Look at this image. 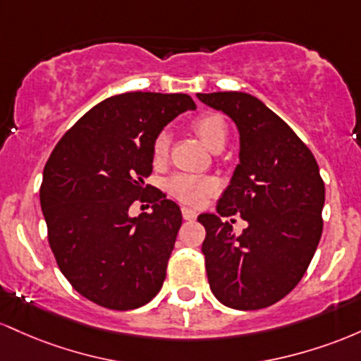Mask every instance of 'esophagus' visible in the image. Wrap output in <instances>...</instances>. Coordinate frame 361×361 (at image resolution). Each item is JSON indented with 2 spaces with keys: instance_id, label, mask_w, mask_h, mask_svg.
<instances>
[{
  "instance_id": "1",
  "label": "esophagus",
  "mask_w": 361,
  "mask_h": 361,
  "mask_svg": "<svg viewBox=\"0 0 361 361\" xmlns=\"http://www.w3.org/2000/svg\"><path fill=\"white\" fill-rule=\"evenodd\" d=\"M196 212H194V209H191V208H182V218H184V220H188V221H192V220H196Z\"/></svg>"
}]
</instances>
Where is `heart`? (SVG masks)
<instances>
[{
    "label": "heart",
    "mask_w": 361,
    "mask_h": 361,
    "mask_svg": "<svg viewBox=\"0 0 361 361\" xmlns=\"http://www.w3.org/2000/svg\"><path fill=\"white\" fill-rule=\"evenodd\" d=\"M192 129L202 143L213 152H220L228 140V123L218 112H206L192 121ZM152 155L155 161H164L169 155V135L159 133L152 143ZM170 196L189 206H201L209 196L220 191V182L214 177L192 176V173H176L167 182Z\"/></svg>",
    "instance_id": "heart-1"
}]
</instances>
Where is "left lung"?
I'll return each mask as SVG.
<instances>
[{
	"label": "left lung",
	"instance_id": "1",
	"mask_svg": "<svg viewBox=\"0 0 361 361\" xmlns=\"http://www.w3.org/2000/svg\"><path fill=\"white\" fill-rule=\"evenodd\" d=\"M240 131V164L216 206L202 213L206 274L214 297L237 310L281 300L309 268L322 235L324 180L307 145L281 117L244 92L197 93ZM250 224L237 239L221 217ZM233 221V220H232Z\"/></svg>",
	"mask_w": 361,
	"mask_h": 361
}]
</instances>
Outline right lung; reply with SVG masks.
<instances>
[{
	"label": "right lung",
	"mask_w": 361,
	"mask_h": 361,
	"mask_svg": "<svg viewBox=\"0 0 361 361\" xmlns=\"http://www.w3.org/2000/svg\"><path fill=\"white\" fill-rule=\"evenodd\" d=\"M196 104L185 93L128 92L92 107L64 133L44 167L40 206L61 273L85 298L133 310L159 293L182 225L179 206L152 176V143ZM135 202L152 214L128 216Z\"/></svg>",
	"instance_id": "add662e5"
}]
</instances>
